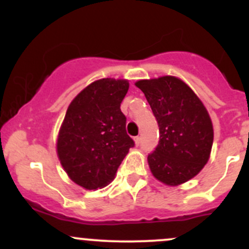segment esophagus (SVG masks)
I'll list each match as a JSON object with an SVG mask.
<instances>
[{
  "label": "esophagus",
  "mask_w": 249,
  "mask_h": 249,
  "mask_svg": "<svg viewBox=\"0 0 249 249\" xmlns=\"http://www.w3.org/2000/svg\"><path fill=\"white\" fill-rule=\"evenodd\" d=\"M134 140H135V143H136V145H139L141 143V137L140 136H136Z\"/></svg>",
  "instance_id": "esophagus-1"
}]
</instances>
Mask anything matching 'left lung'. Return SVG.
<instances>
[{
	"label": "left lung",
	"mask_w": 249,
	"mask_h": 249,
	"mask_svg": "<svg viewBox=\"0 0 249 249\" xmlns=\"http://www.w3.org/2000/svg\"><path fill=\"white\" fill-rule=\"evenodd\" d=\"M159 125V143L148 164L153 176L178 185L196 176L210 158L213 126L207 110L192 89L172 76L139 80Z\"/></svg>",
	"instance_id": "left-lung-1"
}]
</instances>
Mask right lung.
I'll return each instance as SVG.
<instances>
[{"label":"right lung","instance_id":"obj_1","mask_svg":"<svg viewBox=\"0 0 249 249\" xmlns=\"http://www.w3.org/2000/svg\"><path fill=\"white\" fill-rule=\"evenodd\" d=\"M127 90V80L104 78L82 90L67 108L57 155L69 177L85 189L109 183L135 145L120 110Z\"/></svg>","mask_w":249,"mask_h":249}]
</instances>
